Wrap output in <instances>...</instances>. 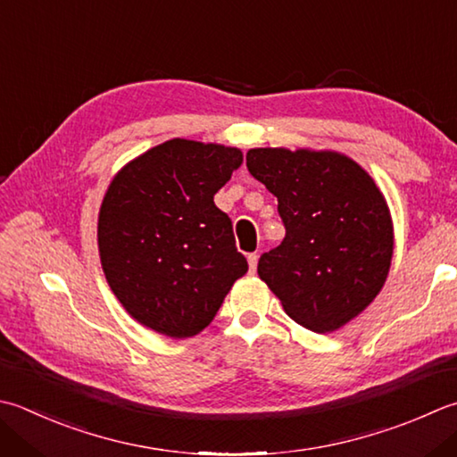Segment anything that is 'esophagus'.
Wrapping results in <instances>:
<instances>
[{"label": "esophagus", "mask_w": 457, "mask_h": 457, "mask_svg": "<svg viewBox=\"0 0 457 457\" xmlns=\"http://www.w3.org/2000/svg\"><path fill=\"white\" fill-rule=\"evenodd\" d=\"M257 259H259V255H257V253H249V255H247L249 271H255V270H257Z\"/></svg>", "instance_id": "esophagus-1"}]
</instances>
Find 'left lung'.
<instances>
[{
  "mask_svg": "<svg viewBox=\"0 0 457 457\" xmlns=\"http://www.w3.org/2000/svg\"><path fill=\"white\" fill-rule=\"evenodd\" d=\"M247 170L277 198L285 237L257 273L285 312L330 333L370 305L390 270L392 220L372 178L338 152L253 148Z\"/></svg>",
  "mask_w": 457,
  "mask_h": 457,
  "instance_id": "8db88e82",
  "label": "left lung"
}]
</instances>
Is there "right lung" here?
<instances>
[{
  "label": "right lung",
  "instance_id": "obj_1",
  "mask_svg": "<svg viewBox=\"0 0 457 457\" xmlns=\"http://www.w3.org/2000/svg\"><path fill=\"white\" fill-rule=\"evenodd\" d=\"M241 150L174 138L114 176L98 213V252L116 299L138 323L186 338L208 327L247 271L213 195Z\"/></svg>",
  "mask_w": 457,
  "mask_h": 457
}]
</instances>
